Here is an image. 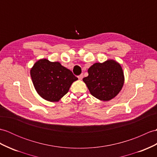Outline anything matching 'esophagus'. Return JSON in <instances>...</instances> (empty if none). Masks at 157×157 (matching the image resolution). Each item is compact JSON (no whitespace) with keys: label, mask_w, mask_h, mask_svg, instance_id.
I'll return each instance as SVG.
<instances>
[{"label":"esophagus","mask_w":157,"mask_h":157,"mask_svg":"<svg viewBox=\"0 0 157 157\" xmlns=\"http://www.w3.org/2000/svg\"><path fill=\"white\" fill-rule=\"evenodd\" d=\"M83 78V74H80L79 75H78V79H80V80L82 79Z\"/></svg>","instance_id":"esophagus-1"}]
</instances>
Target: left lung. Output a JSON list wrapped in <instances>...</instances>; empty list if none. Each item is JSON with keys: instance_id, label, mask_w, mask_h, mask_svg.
Segmentation results:
<instances>
[{"instance_id": "1", "label": "left lung", "mask_w": 157, "mask_h": 157, "mask_svg": "<svg viewBox=\"0 0 157 157\" xmlns=\"http://www.w3.org/2000/svg\"><path fill=\"white\" fill-rule=\"evenodd\" d=\"M88 76L83 79L93 96L108 101L121 90L124 82L120 65L114 60L96 63L88 69Z\"/></svg>"}]
</instances>
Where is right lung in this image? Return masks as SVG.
Listing matches in <instances>:
<instances>
[{
    "label": "right lung",
    "mask_w": 157,
    "mask_h": 157,
    "mask_svg": "<svg viewBox=\"0 0 157 157\" xmlns=\"http://www.w3.org/2000/svg\"><path fill=\"white\" fill-rule=\"evenodd\" d=\"M31 76L37 93L49 101H59L78 79L72 71L59 62H50L46 59L36 62L31 70Z\"/></svg>",
    "instance_id": "obj_1"
}]
</instances>
